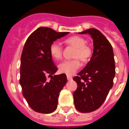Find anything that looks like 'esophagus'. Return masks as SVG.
Wrapping results in <instances>:
<instances>
[{
    "label": "esophagus",
    "instance_id": "34e87169",
    "mask_svg": "<svg viewBox=\"0 0 129 129\" xmlns=\"http://www.w3.org/2000/svg\"><path fill=\"white\" fill-rule=\"evenodd\" d=\"M67 80L68 81H71V80H72L73 79V77H71V76H69V75H67Z\"/></svg>",
    "mask_w": 129,
    "mask_h": 129
}]
</instances>
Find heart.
Returning a JSON list of instances; mask_svg holds the SVG:
<instances>
[{
	"instance_id": "1",
	"label": "heart",
	"mask_w": 129,
	"mask_h": 129,
	"mask_svg": "<svg viewBox=\"0 0 129 129\" xmlns=\"http://www.w3.org/2000/svg\"><path fill=\"white\" fill-rule=\"evenodd\" d=\"M65 43L75 47L73 56L76 58L62 62L58 66V71L60 73L63 74L72 75L81 67V63L79 58L83 62L88 60L91 56L92 50L90 47L85 45L86 41L79 36L69 37L66 39ZM49 52L54 59L58 60L62 58V48L58 43H52L49 48Z\"/></svg>"
}]
</instances>
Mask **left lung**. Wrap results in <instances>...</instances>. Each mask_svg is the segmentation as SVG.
Returning <instances> with one entry per match:
<instances>
[{
	"label": "left lung",
	"mask_w": 129,
	"mask_h": 129,
	"mask_svg": "<svg viewBox=\"0 0 129 129\" xmlns=\"http://www.w3.org/2000/svg\"><path fill=\"white\" fill-rule=\"evenodd\" d=\"M80 35L88 34L93 40V53L86 67L73 80L77 88L73 93L77 111L90 113L103 105L113 85L115 64L113 47L103 34L90 28Z\"/></svg>",
	"instance_id": "obj_1"
}]
</instances>
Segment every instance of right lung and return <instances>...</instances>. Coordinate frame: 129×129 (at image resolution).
I'll list each match as a JSON object with an SVG mask.
<instances>
[{
    "instance_id": "right-lung-1",
    "label": "right lung",
    "mask_w": 129,
    "mask_h": 129,
    "mask_svg": "<svg viewBox=\"0 0 129 129\" xmlns=\"http://www.w3.org/2000/svg\"><path fill=\"white\" fill-rule=\"evenodd\" d=\"M69 33L39 27L28 37L20 58V84L22 94L33 110L51 113L57 108L60 90L67 79L65 74L55 75L58 69L49 52L50 45ZM48 75L50 80L46 79Z\"/></svg>"
}]
</instances>
